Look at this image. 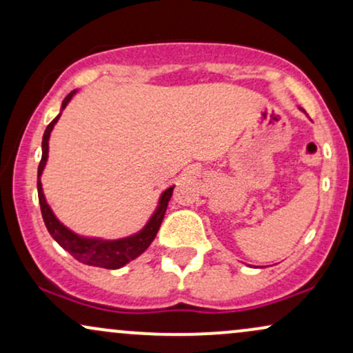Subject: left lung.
Instances as JSON below:
<instances>
[{
  "label": "left lung",
  "mask_w": 353,
  "mask_h": 353,
  "mask_svg": "<svg viewBox=\"0 0 353 353\" xmlns=\"http://www.w3.org/2000/svg\"><path fill=\"white\" fill-rule=\"evenodd\" d=\"M301 110H303V108H301ZM303 112H304V110H303Z\"/></svg>",
  "instance_id": "left-lung-1"
}]
</instances>
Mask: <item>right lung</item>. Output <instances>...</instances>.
I'll list each match as a JSON object with an SVG mask.
<instances>
[{
	"mask_svg": "<svg viewBox=\"0 0 353 353\" xmlns=\"http://www.w3.org/2000/svg\"><path fill=\"white\" fill-rule=\"evenodd\" d=\"M77 93V90L70 92L69 95L65 97L62 101L61 113L62 110L69 105L72 97ZM61 113L54 118L52 121L49 123L48 128L44 131V136H42V158L39 163V168H37V195H39V203H41V214L42 219H44L46 227H48V232L50 236L57 241L59 245L65 250L67 253H70L75 260L83 263V265L90 266H99V268H107V270H118L123 268L125 265H128L131 260L138 258L143 252H146L148 246L151 245V241L156 239V233H158L161 222H163L165 209H168V203L171 201V195L174 190L172 188L165 189L163 194H161L158 207L152 212V215L148 220V223L139 230L138 233H133V235L125 236V239H117V240H103V239H90V236H82L77 235L75 232L69 230V228L63 225L61 220L54 215L52 209L49 207L48 201H46V195L42 192V182L41 176L42 171H44L46 163H48L49 158V138L50 133H52L54 125L61 118Z\"/></svg>",
	"mask_w": 353,
	"mask_h": 353,
	"instance_id": "right-lung-1",
	"label": "right lung"
}]
</instances>
